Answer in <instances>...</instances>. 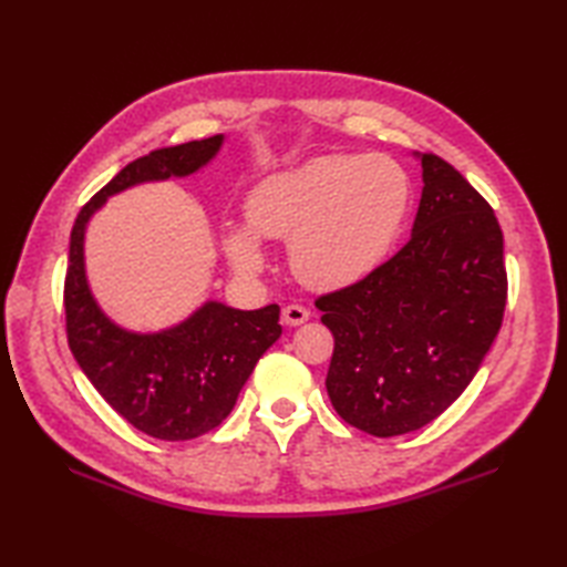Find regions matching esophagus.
<instances>
[{"mask_svg": "<svg viewBox=\"0 0 567 567\" xmlns=\"http://www.w3.org/2000/svg\"><path fill=\"white\" fill-rule=\"evenodd\" d=\"M307 319H309V309H305L302 305H287L282 309V323H287V327H302Z\"/></svg>", "mask_w": 567, "mask_h": 567, "instance_id": "obj_1", "label": "esophagus"}]
</instances>
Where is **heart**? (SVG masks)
Returning a JSON list of instances; mask_svg holds the SVG:
<instances>
[{
    "label": "heart",
    "mask_w": 567,
    "mask_h": 567,
    "mask_svg": "<svg viewBox=\"0 0 567 567\" xmlns=\"http://www.w3.org/2000/svg\"><path fill=\"white\" fill-rule=\"evenodd\" d=\"M412 183L388 155H321L250 189L248 226H226L234 270L265 268L262 238H290L295 275L315 290H343L378 268L400 236Z\"/></svg>",
    "instance_id": "b5f03b06"
}]
</instances>
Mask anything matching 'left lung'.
Masks as SVG:
<instances>
[{
  "label": "left lung",
  "mask_w": 567,
  "mask_h": 567,
  "mask_svg": "<svg viewBox=\"0 0 567 567\" xmlns=\"http://www.w3.org/2000/svg\"><path fill=\"white\" fill-rule=\"evenodd\" d=\"M416 158L424 189L412 238L365 280L317 299L333 333L331 404L378 439L431 424L463 394L507 305L495 212L439 155Z\"/></svg>",
  "instance_id": "left-lung-1"
}]
</instances>
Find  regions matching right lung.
<instances>
[{
    "label": "right lung",
    "mask_w": 567,
    "mask_h": 567,
    "mask_svg": "<svg viewBox=\"0 0 567 567\" xmlns=\"http://www.w3.org/2000/svg\"><path fill=\"white\" fill-rule=\"evenodd\" d=\"M224 136L151 151L128 163L80 209L70 234L65 329L78 365L116 414L161 441H189L231 414L260 355L280 339V307L256 311L204 302L177 327L126 331L104 315L84 272V231L112 195L134 185L187 177L219 153Z\"/></svg>",
    "instance_id": "add662e5"
}]
</instances>
